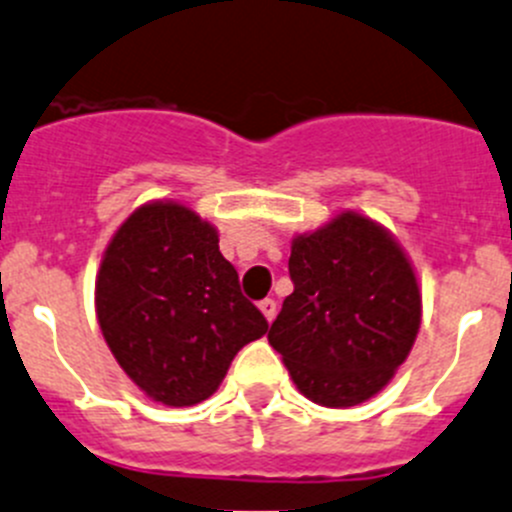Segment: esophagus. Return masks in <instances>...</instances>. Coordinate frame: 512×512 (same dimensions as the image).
<instances>
[{
    "label": "esophagus",
    "mask_w": 512,
    "mask_h": 512,
    "mask_svg": "<svg viewBox=\"0 0 512 512\" xmlns=\"http://www.w3.org/2000/svg\"><path fill=\"white\" fill-rule=\"evenodd\" d=\"M260 310H262V315H265V320L272 322V320H275V315H277V302L267 297V300L260 302Z\"/></svg>",
    "instance_id": "1"
}]
</instances>
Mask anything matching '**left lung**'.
Returning <instances> with one entry per match:
<instances>
[{"label":"left lung","instance_id":"left-lung-1","mask_svg":"<svg viewBox=\"0 0 512 512\" xmlns=\"http://www.w3.org/2000/svg\"><path fill=\"white\" fill-rule=\"evenodd\" d=\"M292 295L267 340L292 382L322 408L375 398L408 360L423 320L418 275L393 232L342 210L292 237Z\"/></svg>","mask_w":512,"mask_h":512}]
</instances>
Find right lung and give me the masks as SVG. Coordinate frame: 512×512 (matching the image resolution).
Here are the masks:
<instances>
[{
  "instance_id": "1",
  "label": "right lung",
  "mask_w": 512,
  "mask_h": 512,
  "mask_svg": "<svg viewBox=\"0 0 512 512\" xmlns=\"http://www.w3.org/2000/svg\"><path fill=\"white\" fill-rule=\"evenodd\" d=\"M94 312L124 375L155 403L210 398L237 352L267 332L212 222L175 200L137 207L109 240Z\"/></svg>"
}]
</instances>
